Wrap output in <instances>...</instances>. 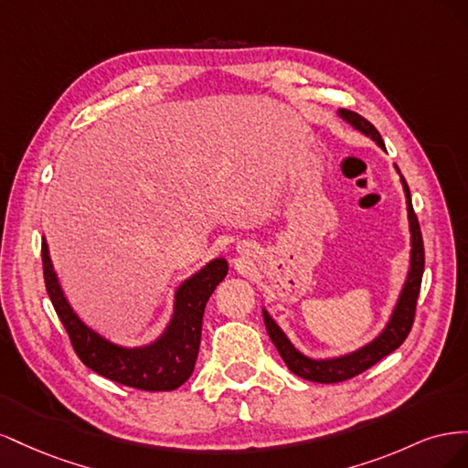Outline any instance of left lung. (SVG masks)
I'll list each match as a JSON object with an SVG mask.
<instances>
[{"label":"left lung","instance_id":"obj_1","mask_svg":"<svg viewBox=\"0 0 468 468\" xmlns=\"http://www.w3.org/2000/svg\"><path fill=\"white\" fill-rule=\"evenodd\" d=\"M337 115L342 117L347 124H351L356 131L375 140V143L382 150H387L378 131L369 121L357 115V112L347 111V109H339ZM396 172L400 174V169L396 167ZM400 181H402L404 195H406L410 246H412V250H410V269H408L404 287L399 294V301H396L392 314H390L385 328H382V332L373 339V342H369L356 351L346 353V356H342V357H332V359L306 357L304 353H301L291 344L287 334L279 328V324L263 308V322H265L267 334H269V337H271V342L275 344L282 361H285V365L296 377L313 380V382H324V385H328V382H342L351 377H357L363 371L369 369V367H373L375 363H378L382 357H387L388 353L399 349L404 344V339L408 337L410 330H412L414 314H416V301H418L420 287H421L423 263H426V258H423V239H421V232H420V222H418V217H416L414 207H412V197H410V189H408L406 179L402 176H400Z\"/></svg>","mask_w":468,"mask_h":468}]
</instances>
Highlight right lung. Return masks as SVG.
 <instances>
[{"label": "right lung", "mask_w": 468, "mask_h": 468, "mask_svg": "<svg viewBox=\"0 0 468 468\" xmlns=\"http://www.w3.org/2000/svg\"><path fill=\"white\" fill-rule=\"evenodd\" d=\"M42 271H45V285L52 306L83 365L119 385L155 392L176 390L191 377L199 356L205 306L208 296L229 273V261L224 258L212 260L183 281L176 291L174 314L165 330L152 344L140 347H124L109 342L74 313L52 267L45 238H42Z\"/></svg>", "instance_id": "add662e5"}]
</instances>
